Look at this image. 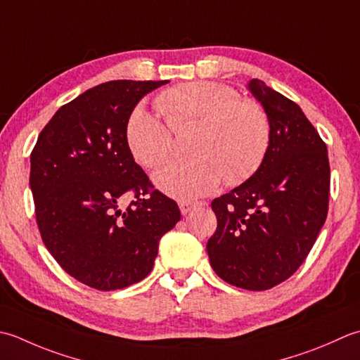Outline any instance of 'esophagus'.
Returning a JSON list of instances; mask_svg holds the SVG:
<instances>
[{
	"mask_svg": "<svg viewBox=\"0 0 360 360\" xmlns=\"http://www.w3.org/2000/svg\"><path fill=\"white\" fill-rule=\"evenodd\" d=\"M202 206V202L198 201H181L179 202V209H181V214L182 215H187L188 212H192L193 209Z\"/></svg>",
	"mask_w": 360,
	"mask_h": 360,
	"instance_id": "34e87169",
	"label": "esophagus"
}]
</instances>
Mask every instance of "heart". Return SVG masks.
<instances>
[{
	"instance_id": "1",
	"label": "heart",
	"mask_w": 360,
	"mask_h": 360,
	"mask_svg": "<svg viewBox=\"0 0 360 360\" xmlns=\"http://www.w3.org/2000/svg\"><path fill=\"white\" fill-rule=\"evenodd\" d=\"M167 123L143 105L131 110L124 137L140 165L158 168L174 153L173 132L200 126L188 160H179L154 174V184L168 196L195 200L220 186L250 179L270 145V120L259 103L240 98L229 86L209 81L186 82L158 96Z\"/></svg>"
}]
</instances>
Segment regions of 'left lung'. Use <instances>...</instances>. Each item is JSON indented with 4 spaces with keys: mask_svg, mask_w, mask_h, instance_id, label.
<instances>
[{
    "mask_svg": "<svg viewBox=\"0 0 360 360\" xmlns=\"http://www.w3.org/2000/svg\"><path fill=\"white\" fill-rule=\"evenodd\" d=\"M270 120V145L257 172L212 201L217 231L207 242L214 271L246 290H269L304 262L326 221V143L297 103L251 79Z\"/></svg>",
    "mask_w": 360,
    "mask_h": 360,
    "instance_id": "left-lung-1",
    "label": "left lung"
}]
</instances>
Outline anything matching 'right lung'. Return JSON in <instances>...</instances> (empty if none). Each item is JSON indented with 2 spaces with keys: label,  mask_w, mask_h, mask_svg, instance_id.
Returning a JSON list of instances; mask_svg holds the SVG:
<instances>
[{
  "label": "right lung",
  "mask_w": 360,
  "mask_h": 360,
  "mask_svg": "<svg viewBox=\"0 0 360 360\" xmlns=\"http://www.w3.org/2000/svg\"><path fill=\"white\" fill-rule=\"evenodd\" d=\"M167 81H109L63 104L31 153L35 220L51 256L96 290H118L151 273L162 236L181 212L134 162L131 110ZM134 201L124 211L122 195Z\"/></svg>",
  "instance_id": "obj_1"
}]
</instances>
